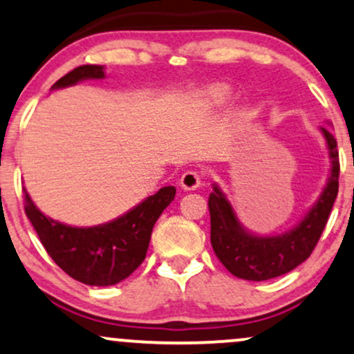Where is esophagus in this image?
<instances>
[{
  "instance_id": "34e87169",
  "label": "esophagus",
  "mask_w": 354,
  "mask_h": 354,
  "mask_svg": "<svg viewBox=\"0 0 354 354\" xmlns=\"http://www.w3.org/2000/svg\"><path fill=\"white\" fill-rule=\"evenodd\" d=\"M201 173L199 171H193V169H189V171H186L185 174L181 176L180 180V185L183 189L186 191H193L196 188H199V185H201Z\"/></svg>"
}]
</instances>
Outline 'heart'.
I'll list each match as a JSON object with an SVG mask.
<instances>
[{
    "instance_id": "b5f03b06",
    "label": "heart",
    "mask_w": 354,
    "mask_h": 354,
    "mask_svg": "<svg viewBox=\"0 0 354 354\" xmlns=\"http://www.w3.org/2000/svg\"><path fill=\"white\" fill-rule=\"evenodd\" d=\"M207 95H209V100L212 102H223L227 97V91H225L223 85H214V87L209 88Z\"/></svg>"
}]
</instances>
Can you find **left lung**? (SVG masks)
I'll use <instances>...</instances> for the list:
<instances>
[{"label": "left lung", "mask_w": 354, "mask_h": 354, "mask_svg": "<svg viewBox=\"0 0 354 354\" xmlns=\"http://www.w3.org/2000/svg\"><path fill=\"white\" fill-rule=\"evenodd\" d=\"M322 131L330 150V180L317 204L292 231L282 236H252L244 231L232 206L218 186H214V193L209 194L211 244L219 261L232 275L254 282L274 279L300 266L317 247L338 194L339 178L336 140L326 129H322Z\"/></svg>", "instance_id": "left-lung-1"}]
</instances>
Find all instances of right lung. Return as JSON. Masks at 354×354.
Here are the masks:
<instances>
[{
  "instance_id": "add662e5",
  "label": "right lung",
  "mask_w": 354,
  "mask_h": 354,
  "mask_svg": "<svg viewBox=\"0 0 354 354\" xmlns=\"http://www.w3.org/2000/svg\"><path fill=\"white\" fill-rule=\"evenodd\" d=\"M102 77V66H80L59 79L53 88ZM23 191L24 211L50 259L72 279L97 287L115 285L133 274L145 261L153 225L176 194L174 186H165L112 223L71 227L46 218L34 206L28 191Z\"/></svg>"
}]
</instances>
